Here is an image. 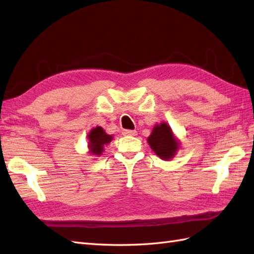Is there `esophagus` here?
I'll use <instances>...</instances> for the list:
<instances>
[{"instance_id": "34e87169", "label": "esophagus", "mask_w": 254, "mask_h": 254, "mask_svg": "<svg viewBox=\"0 0 254 254\" xmlns=\"http://www.w3.org/2000/svg\"><path fill=\"white\" fill-rule=\"evenodd\" d=\"M123 135H130V136H135L136 135V131L133 130H123L122 131Z\"/></svg>"}]
</instances>
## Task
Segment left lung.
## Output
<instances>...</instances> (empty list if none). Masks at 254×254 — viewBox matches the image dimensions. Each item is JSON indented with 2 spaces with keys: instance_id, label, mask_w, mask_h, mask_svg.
Returning <instances> with one entry per match:
<instances>
[{
  "instance_id": "1",
  "label": "left lung",
  "mask_w": 254,
  "mask_h": 254,
  "mask_svg": "<svg viewBox=\"0 0 254 254\" xmlns=\"http://www.w3.org/2000/svg\"><path fill=\"white\" fill-rule=\"evenodd\" d=\"M147 143L154 153L163 160H170L180 148V141L176 137L168 123L155 124Z\"/></svg>"
}]
</instances>
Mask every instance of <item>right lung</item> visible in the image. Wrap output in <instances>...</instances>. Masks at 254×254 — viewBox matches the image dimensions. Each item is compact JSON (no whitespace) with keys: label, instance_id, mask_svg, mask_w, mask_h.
<instances>
[{"label":"right lung","instance_id":"obj_1","mask_svg":"<svg viewBox=\"0 0 254 254\" xmlns=\"http://www.w3.org/2000/svg\"><path fill=\"white\" fill-rule=\"evenodd\" d=\"M88 154L99 156L102 154L105 149V145H108L112 141V135H109L105 132L104 128L101 127H96L91 128L89 131L88 135Z\"/></svg>","mask_w":254,"mask_h":254}]
</instances>
